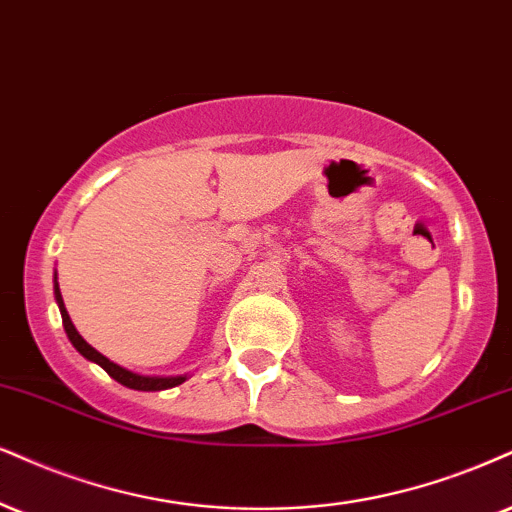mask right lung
Masks as SVG:
<instances>
[{
    "mask_svg": "<svg viewBox=\"0 0 512 512\" xmlns=\"http://www.w3.org/2000/svg\"><path fill=\"white\" fill-rule=\"evenodd\" d=\"M54 296H56V304H59V311H61V320H63V330H66L68 339H71V344L78 349L82 356L87 358V361L102 365V368L109 372L116 382H121L123 387L128 389H137V391H161V389H170V387H178L187 380V375H175V377H151V375H137V372L132 370H125L121 368L118 363L109 361V358L102 356L97 349H92L90 344L85 342V339L80 337L78 330H75V325L71 323V315H68L66 306H63V299H61V289H59V282H56L54 277Z\"/></svg>",
    "mask_w": 512,
    "mask_h": 512,
    "instance_id": "1",
    "label": "right lung"
}]
</instances>
